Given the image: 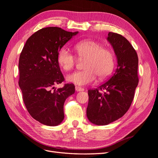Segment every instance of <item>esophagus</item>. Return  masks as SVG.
Here are the masks:
<instances>
[{
    "instance_id": "34e87169",
    "label": "esophagus",
    "mask_w": 158,
    "mask_h": 158,
    "mask_svg": "<svg viewBox=\"0 0 158 158\" xmlns=\"http://www.w3.org/2000/svg\"><path fill=\"white\" fill-rule=\"evenodd\" d=\"M75 90L76 91V92H82V91L84 90V89L83 88H81V87H79V86H75Z\"/></svg>"
}]
</instances>
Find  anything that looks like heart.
<instances>
[{
	"label": "heart",
	"mask_w": 158,
	"mask_h": 158,
	"mask_svg": "<svg viewBox=\"0 0 158 158\" xmlns=\"http://www.w3.org/2000/svg\"><path fill=\"white\" fill-rule=\"evenodd\" d=\"M79 59H85L84 70L76 72L67 76V80L78 85H85L93 82L97 76L99 80L107 78L113 71L115 57L113 51L104 47L102 44L94 40H84L74 45ZM57 62L66 72L73 70L77 59L70 51L63 47L57 55Z\"/></svg>",
	"instance_id": "1"
}]
</instances>
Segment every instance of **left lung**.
<instances>
[{
	"instance_id": "obj_1",
	"label": "left lung",
	"mask_w": 158,
	"mask_h": 158,
	"mask_svg": "<svg viewBox=\"0 0 158 158\" xmlns=\"http://www.w3.org/2000/svg\"><path fill=\"white\" fill-rule=\"evenodd\" d=\"M107 40L117 58V69L107 82L88 90L87 117L97 125H107L122 117L130 108L138 81L136 51L125 37L109 32Z\"/></svg>"
}]
</instances>
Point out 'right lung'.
<instances>
[{"label": "right lung", "mask_w": 158, "mask_h": 158, "mask_svg": "<svg viewBox=\"0 0 158 158\" xmlns=\"http://www.w3.org/2000/svg\"><path fill=\"white\" fill-rule=\"evenodd\" d=\"M77 33L58 27L42 28L28 38L20 53L18 84L23 101L30 115L44 125L56 126L63 121L65 100L74 94L72 84L53 86L64 81L58 52Z\"/></svg>", "instance_id": "add662e5"}]
</instances>
